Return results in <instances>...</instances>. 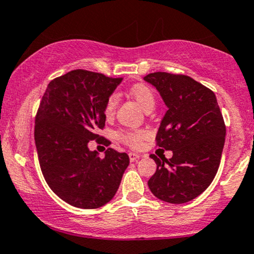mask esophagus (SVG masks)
<instances>
[{
  "label": "esophagus",
  "instance_id": "esophagus-1",
  "mask_svg": "<svg viewBox=\"0 0 254 254\" xmlns=\"http://www.w3.org/2000/svg\"><path fill=\"white\" fill-rule=\"evenodd\" d=\"M129 157H130V161H136V160H138L139 157H141V155L137 153H129Z\"/></svg>",
  "mask_w": 254,
  "mask_h": 254
}]
</instances>
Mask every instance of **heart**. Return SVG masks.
<instances>
[{"label":"heart","mask_w":254,"mask_h":254,"mask_svg":"<svg viewBox=\"0 0 254 254\" xmlns=\"http://www.w3.org/2000/svg\"><path fill=\"white\" fill-rule=\"evenodd\" d=\"M130 94L135 100L138 103L139 106L142 107L144 111L153 109L154 104H155V98H154V93L149 87L145 86V84H135L133 87H131ZM118 105V95L117 94H111L107 98L106 103H105L104 112L106 115V117H112L115 115L116 109H117ZM118 138L122 142L127 143L130 147H138L141 144V139L144 138L147 136V132L143 130H125L118 132Z\"/></svg>","instance_id":"heart-1"}]
</instances>
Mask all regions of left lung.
Here are the masks:
<instances>
[{
  "label": "left lung",
  "mask_w": 254,
  "mask_h": 254,
  "mask_svg": "<svg viewBox=\"0 0 254 254\" xmlns=\"http://www.w3.org/2000/svg\"><path fill=\"white\" fill-rule=\"evenodd\" d=\"M161 95L167 111L156 133L159 147L173 156L150 155L156 172L148 182L151 193L172 204L199 196L216 176L226 125L214 92L186 75L153 72L144 76Z\"/></svg>",
  "instance_id": "1"
}]
</instances>
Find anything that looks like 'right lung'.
I'll list each match as a JSON object with an SVG mask.
<instances>
[{
	"instance_id": "add662e5",
	"label": "right lung",
	"mask_w": 254,
	"mask_h": 254,
	"mask_svg": "<svg viewBox=\"0 0 254 254\" xmlns=\"http://www.w3.org/2000/svg\"><path fill=\"white\" fill-rule=\"evenodd\" d=\"M122 81L76 69L52 80L40 101L34 141L43 176L61 199L76 208L109 203L129 166L127 153L109 148L100 159L88 148L90 141L100 138L105 103Z\"/></svg>"
}]
</instances>
